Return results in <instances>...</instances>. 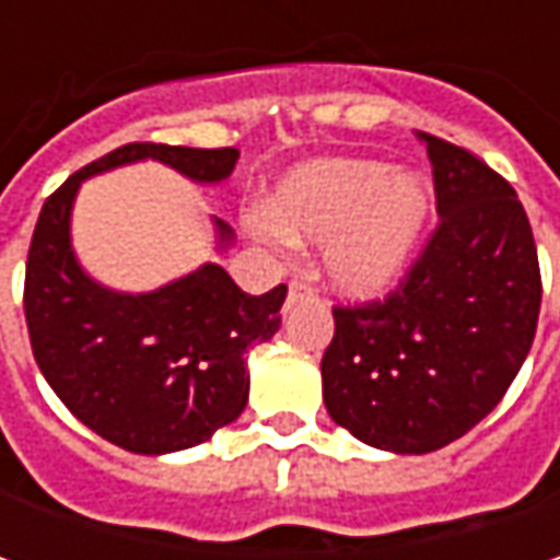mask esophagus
<instances>
[{"mask_svg": "<svg viewBox=\"0 0 560 560\" xmlns=\"http://www.w3.org/2000/svg\"><path fill=\"white\" fill-rule=\"evenodd\" d=\"M308 295H314V290L308 287V283H305V280H292L290 295H287V305L299 302V299H308Z\"/></svg>", "mask_w": 560, "mask_h": 560, "instance_id": "obj_1", "label": "esophagus"}]
</instances>
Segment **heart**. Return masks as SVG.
Instances as JSON below:
<instances>
[{
	"label": "heart",
	"mask_w": 560,
	"mask_h": 560,
	"mask_svg": "<svg viewBox=\"0 0 560 560\" xmlns=\"http://www.w3.org/2000/svg\"><path fill=\"white\" fill-rule=\"evenodd\" d=\"M430 218V189L418 174H389L380 162L327 159L299 167L273 192L270 218H248L268 248L327 243V280L346 295L389 290L418 252Z\"/></svg>",
	"instance_id": "b5f03b06"
}]
</instances>
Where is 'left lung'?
Segmentation results:
<instances>
[{"instance_id": "left-lung-1", "label": "left lung", "mask_w": 560, "mask_h": 560, "mask_svg": "<svg viewBox=\"0 0 560 560\" xmlns=\"http://www.w3.org/2000/svg\"><path fill=\"white\" fill-rule=\"evenodd\" d=\"M420 140L440 224L396 292L334 308L320 361L330 418L396 455L462 440L502 401L542 302L533 230L511 184L462 145Z\"/></svg>"}]
</instances>
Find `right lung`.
Wrapping results in <instances>:
<instances>
[{
    "label": "right lung",
    "instance_id": "right-lung-1",
    "mask_svg": "<svg viewBox=\"0 0 560 560\" xmlns=\"http://www.w3.org/2000/svg\"><path fill=\"white\" fill-rule=\"evenodd\" d=\"M145 159L196 184H221L240 152L130 142L68 177L33 230L24 317L39 371L80 423L127 452L167 455L211 440L243 415L246 352L280 330L287 287L248 295L214 261L152 292L93 280L71 246L77 189L86 177ZM214 233L218 246H230L233 230L218 218Z\"/></svg>",
    "mask_w": 560,
    "mask_h": 560
}]
</instances>
